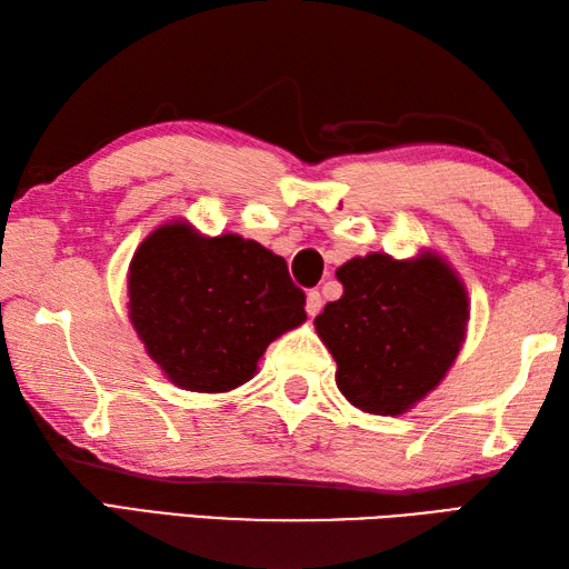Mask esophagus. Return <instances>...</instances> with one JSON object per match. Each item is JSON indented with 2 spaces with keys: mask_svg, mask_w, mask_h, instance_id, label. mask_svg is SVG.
Instances as JSON below:
<instances>
[{
  "mask_svg": "<svg viewBox=\"0 0 569 569\" xmlns=\"http://www.w3.org/2000/svg\"><path fill=\"white\" fill-rule=\"evenodd\" d=\"M320 310H322V296L318 291H310L306 298V312L310 318H316Z\"/></svg>",
  "mask_w": 569,
  "mask_h": 569,
  "instance_id": "obj_1",
  "label": "esophagus"
}]
</instances>
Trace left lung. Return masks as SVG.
<instances>
[{"mask_svg": "<svg viewBox=\"0 0 569 569\" xmlns=\"http://www.w3.org/2000/svg\"><path fill=\"white\" fill-rule=\"evenodd\" d=\"M342 298L316 318L335 381L371 416H401L440 386L467 340V286L442 253L371 251L335 271Z\"/></svg>", "mask_w": 569, "mask_h": 569, "instance_id": "1", "label": "left lung"}]
</instances>
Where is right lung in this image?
Wrapping results in <instances>:
<instances>
[{"instance_id": "1", "label": "right lung", "mask_w": 569, "mask_h": 569, "mask_svg": "<svg viewBox=\"0 0 569 569\" xmlns=\"http://www.w3.org/2000/svg\"><path fill=\"white\" fill-rule=\"evenodd\" d=\"M129 320L163 377L183 391L227 393L253 379L276 337L306 322L286 261L239 234L188 220L156 227L127 273Z\"/></svg>"}]
</instances>
